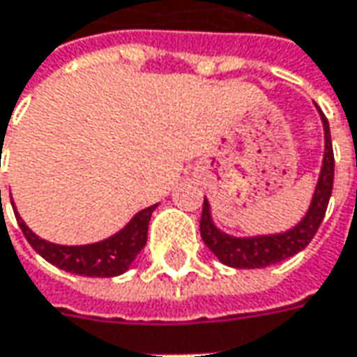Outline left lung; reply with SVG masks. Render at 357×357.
I'll use <instances>...</instances> for the list:
<instances>
[{"label": "left lung", "instance_id": "1", "mask_svg": "<svg viewBox=\"0 0 357 357\" xmlns=\"http://www.w3.org/2000/svg\"><path fill=\"white\" fill-rule=\"evenodd\" d=\"M320 116L324 124V162H322L320 178L314 190L312 203L296 227L278 233V235L231 237L227 233H221L213 225L211 213H209V203L207 199H203L202 221H199L202 239L223 264L233 266V268H263V266L280 263L292 255L301 252L314 239L326 215V207H328L332 185H334V150H332L330 126L322 112Z\"/></svg>", "mask_w": 357, "mask_h": 357}]
</instances>
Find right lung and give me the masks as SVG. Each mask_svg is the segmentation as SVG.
I'll return each instance as SVG.
<instances>
[{"mask_svg": "<svg viewBox=\"0 0 357 357\" xmlns=\"http://www.w3.org/2000/svg\"><path fill=\"white\" fill-rule=\"evenodd\" d=\"M158 205H150L146 209L138 211L132 217L126 227L118 231L116 235L93 243V245H80V247H67V245H55L49 241L39 239L31 229L23 223V219L17 217V223L25 239L29 241L35 251L43 257L45 261L55 264L59 268L82 275V277H118L128 271L132 261L138 257V252L144 249L148 241V223L150 217Z\"/></svg>", "mask_w": 357, "mask_h": 357, "instance_id": "right-lung-1", "label": "right lung"}]
</instances>
